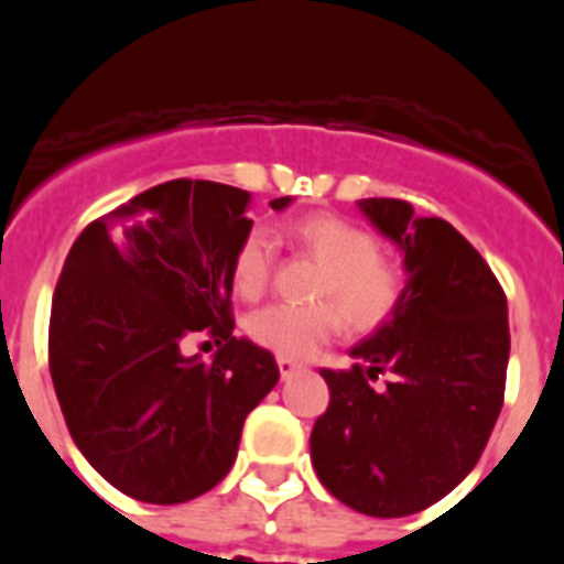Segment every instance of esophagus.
<instances>
[{"label": "esophagus", "instance_id": "obj_1", "mask_svg": "<svg viewBox=\"0 0 564 564\" xmlns=\"http://www.w3.org/2000/svg\"><path fill=\"white\" fill-rule=\"evenodd\" d=\"M276 367H279V376H282V378H291L293 372L302 370V364L293 361V358H285V356L276 358Z\"/></svg>", "mask_w": 564, "mask_h": 564}]
</instances>
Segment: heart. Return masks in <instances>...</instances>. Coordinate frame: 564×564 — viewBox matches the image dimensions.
<instances>
[{
  "instance_id": "b5f03b06",
  "label": "heart",
  "mask_w": 564,
  "mask_h": 564,
  "mask_svg": "<svg viewBox=\"0 0 564 564\" xmlns=\"http://www.w3.org/2000/svg\"><path fill=\"white\" fill-rule=\"evenodd\" d=\"M291 246L311 253L322 265L316 296L333 299L356 330H370L395 311L401 299V268L378 251L376 234L338 214H311L285 226ZM273 242L265 231L246 234L231 259V285L242 299H257L268 288ZM336 304V305H337ZM335 305V306H336ZM332 302L318 305H271L248 322L257 344L285 358H307L341 330V312Z\"/></svg>"
}]
</instances>
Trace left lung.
<instances>
[{
	"label": "left lung",
	"mask_w": 564,
	"mask_h": 564,
	"mask_svg": "<svg viewBox=\"0 0 564 564\" xmlns=\"http://www.w3.org/2000/svg\"><path fill=\"white\" fill-rule=\"evenodd\" d=\"M403 251L406 285L390 322L352 347L350 370H322L327 412L311 432L322 486L370 517H406L477 466L502 410L508 305L486 259L441 217L406 200H358ZM381 371L387 388H372Z\"/></svg>",
	"instance_id": "8db88e82"
}]
</instances>
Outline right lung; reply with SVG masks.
Here are the masks:
<instances>
[{
  "instance_id": "1",
  "label": "right lung",
  "mask_w": 564,
  "mask_h": 564,
  "mask_svg": "<svg viewBox=\"0 0 564 564\" xmlns=\"http://www.w3.org/2000/svg\"><path fill=\"white\" fill-rule=\"evenodd\" d=\"M248 200L226 183H161L89 223L67 253L50 376L82 455L132 500L174 506L217 486L248 412L279 381L271 352L234 336L231 259L253 226ZM197 332L221 344L212 362L182 352Z\"/></svg>"
}]
</instances>
